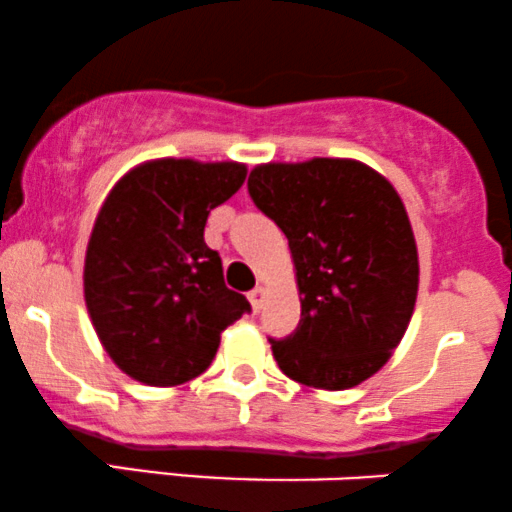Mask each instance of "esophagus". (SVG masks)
I'll return each mask as SVG.
<instances>
[{"label":"esophagus","instance_id":"1","mask_svg":"<svg viewBox=\"0 0 512 512\" xmlns=\"http://www.w3.org/2000/svg\"><path fill=\"white\" fill-rule=\"evenodd\" d=\"M248 298L252 303V310H255V313H260L262 305H264V298H267V289H264V286H257V289H252L248 293Z\"/></svg>","mask_w":512,"mask_h":512}]
</instances>
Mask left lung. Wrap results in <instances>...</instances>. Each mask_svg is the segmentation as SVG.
Wrapping results in <instances>:
<instances>
[{"label": "left lung", "instance_id": "8db88e82", "mask_svg": "<svg viewBox=\"0 0 512 512\" xmlns=\"http://www.w3.org/2000/svg\"><path fill=\"white\" fill-rule=\"evenodd\" d=\"M255 207L289 238L301 322L269 339L296 383L349 390L378 373L402 342L419 255L395 187L349 158L267 163L248 178Z\"/></svg>", "mask_w": 512, "mask_h": 512}]
</instances>
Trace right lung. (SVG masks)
I'll return each mask as SVG.
<instances>
[{
	"label": "right lung",
	"instance_id": "add662e5",
	"mask_svg": "<svg viewBox=\"0 0 512 512\" xmlns=\"http://www.w3.org/2000/svg\"><path fill=\"white\" fill-rule=\"evenodd\" d=\"M245 173L243 163L161 158L129 170L105 199L84 296L98 339L129 378L156 387L197 378L221 332L250 313L204 243L209 211L236 195Z\"/></svg>",
	"mask_w": 512,
	"mask_h": 512
}]
</instances>
